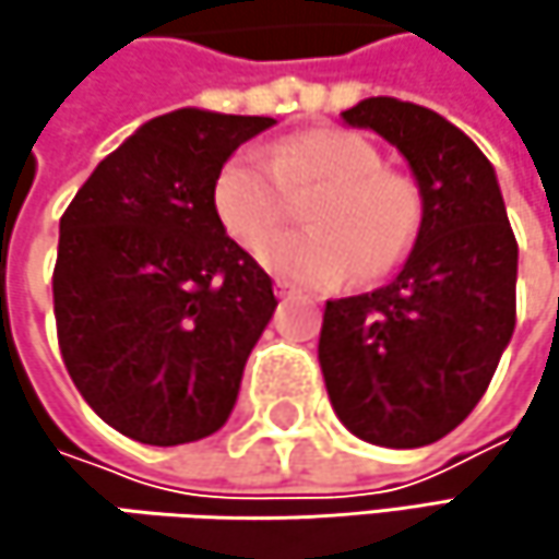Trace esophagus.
<instances>
[{
    "mask_svg": "<svg viewBox=\"0 0 559 559\" xmlns=\"http://www.w3.org/2000/svg\"><path fill=\"white\" fill-rule=\"evenodd\" d=\"M275 294H278V297H290V294H294V287H290V284H287V281H275Z\"/></svg>",
    "mask_w": 559,
    "mask_h": 559,
    "instance_id": "1",
    "label": "esophagus"
}]
</instances>
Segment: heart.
Here are the masks:
<instances>
[{"label": "heart", "mask_w": 559, "mask_h": 559, "mask_svg": "<svg viewBox=\"0 0 559 559\" xmlns=\"http://www.w3.org/2000/svg\"><path fill=\"white\" fill-rule=\"evenodd\" d=\"M320 186L324 193L308 207L314 229L270 240L289 212V198ZM216 213L242 249L270 240L259 252L265 269L320 287L353 272L362 278L394 272L414 249L424 200L407 174L385 168L369 139L310 129L278 142L269 158L259 152L229 158L216 177Z\"/></svg>", "instance_id": "1"}]
</instances>
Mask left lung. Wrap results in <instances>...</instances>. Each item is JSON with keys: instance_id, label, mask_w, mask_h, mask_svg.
<instances>
[{"instance_id": "1", "label": "left lung", "mask_w": 559, "mask_h": 559, "mask_svg": "<svg viewBox=\"0 0 559 559\" xmlns=\"http://www.w3.org/2000/svg\"><path fill=\"white\" fill-rule=\"evenodd\" d=\"M414 170L424 219L401 272L326 300L320 369L336 417L366 443L414 450L460 427L514 333L518 242L496 168L433 109L372 96L343 112Z\"/></svg>"}]
</instances>
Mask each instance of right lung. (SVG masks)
<instances>
[{
  "instance_id": "1",
  "label": "right lung",
  "mask_w": 559,
  "mask_h": 559,
  "mask_svg": "<svg viewBox=\"0 0 559 559\" xmlns=\"http://www.w3.org/2000/svg\"><path fill=\"white\" fill-rule=\"evenodd\" d=\"M269 116L177 109L106 155L60 216L57 343L119 433L177 447L216 433L278 300L216 213L229 155Z\"/></svg>"
}]
</instances>
